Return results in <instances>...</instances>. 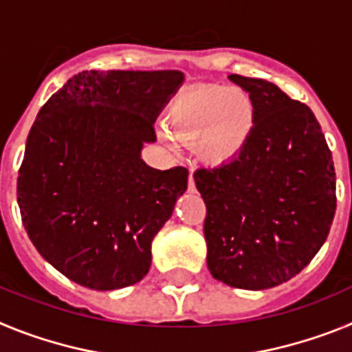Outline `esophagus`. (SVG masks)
Here are the masks:
<instances>
[{
    "label": "esophagus",
    "instance_id": "1",
    "mask_svg": "<svg viewBox=\"0 0 352 352\" xmlns=\"http://www.w3.org/2000/svg\"><path fill=\"white\" fill-rule=\"evenodd\" d=\"M197 188H195V182H194V176H188V192H195Z\"/></svg>",
    "mask_w": 352,
    "mask_h": 352
}]
</instances>
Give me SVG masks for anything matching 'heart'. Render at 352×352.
<instances>
[{
    "label": "heart",
    "instance_id": "b5f03b06",
    "mask_svg": "<svg viewBox=\"0 0 352 352\" xmlns=\"http://www.w3.org/2000/svg\"><path fill=\"white\" fill-rule=\"evenodd\" d=\"M167 126L176 141L197 148L211 166L234 160L256 125L250 96L227 86H195L179 93L167 109Z\"/></svg>",
    "mask_w": 352,
    "mask_h": 352
}]
</instances>
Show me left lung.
I'll list each match as a JSON object with an SVG mask.
<instances>
[{
  "label": "left lung",
  "mask_w": 352,
  "mask_h": 352,
  "mask_svg": "<svg viewBox=\"0 0 352 352\" xmlns=\"http://www.w3.org/2000/svg\"><path fill=\"white\" fill-rule=\"evenodd\" d=\"M229 79L250 96L256 125L234 160L194 173L208 270L231 287L263 291L296 276L328 238L333 158L310 107L268 80Z\"/></svg>",
  "instance_id": "8db88e82"
}]
</instances>
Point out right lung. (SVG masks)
Returning <instances> with one entry per match:
<instances>
[{
    "mask_svg": "<svg viewBox=\"0 0 352 352\" xmlns=\"http://www.w3.org/2000/svg\"><path fill=\"white\" fill-rule=\"evenodd\" d=\"M178 70H86L40 109L19 169L17 203L40 256L76 284L114 291L151 266V241L186 190L188 170L141 158Z\"/></svg>",
    "mask_w": 352,
    "mask_h": 352,
    "instance_id": "1",
    "label": "right lung"
}]
</instances>
